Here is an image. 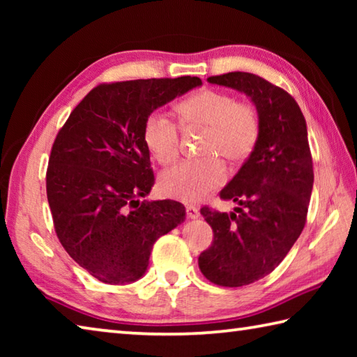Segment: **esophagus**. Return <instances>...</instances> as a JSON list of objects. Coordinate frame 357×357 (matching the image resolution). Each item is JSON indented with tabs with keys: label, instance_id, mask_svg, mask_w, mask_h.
<instances>
[{
	"label": "esophagus",
	"instance_id": "esophagus-1",
	"mask_svg": "<svg viewBox=\"0 0 357 357\" xmlns=\"http://www.w3.org/2000/svg\"><path fill=\"white\" fill-rule=\"evenodd\" d=\"M185 214H187V219H198V217H200V211L193 206H187Z\"/></svg>",
	"mask_w": 357,
	"mask_h": 357
}]
</instances>
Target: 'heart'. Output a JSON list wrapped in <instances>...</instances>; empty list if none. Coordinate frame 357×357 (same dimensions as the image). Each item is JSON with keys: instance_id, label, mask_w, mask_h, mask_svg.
<instances>
[{"instance_id": "1", "label": "heart", "mask_w": 357, "mask_h": 357, "mask_svg": "<svg viewBox=\"0 0 357 357\" xmlns=\"http://www.w3.org/2000/svg\"><path fill=\"white\" fill-rule=\"evenodd\" d=\"M176 112L187 128L206 129L202 154L204 159L184 160L165 172L160 178L162 195L183 203H200L227 179L223 162L238 164L245 160L257 146L259 118L255 108L238 102L233 96L203 89L181 102ZM143 140L151 155L168 165L179 154V129L172 118L155 112L149 114L143 129Z\"/></svg>"}]
</instances>
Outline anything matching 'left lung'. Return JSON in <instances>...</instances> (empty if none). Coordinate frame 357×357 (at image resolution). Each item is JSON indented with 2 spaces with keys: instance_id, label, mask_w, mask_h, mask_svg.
Masks as SVG:
<instances>
[{
  "instance_id": "1",
  "label": "left lung",
  "mask_w": 357,
  "mask_h": 357,
  "mask_svg": "<svg viewBox=\"0 0 357 357\" xmlns=\"http://www.w3.org/2000/svg\"><path fill=\"white\" fill-rule=\"evenodd\" d=\"M209 83L245 94L257 108V146L220 198L233 213L202 209L214 241L198 257L203 275L220 287H244L282 263L305 225L313 189L307 124L291 96L249 72H228Z\"/></svg>"
}]
</instances>
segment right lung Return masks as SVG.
I'll return each instance as SVG.
<instances>
[{
    "label": "right lung",
    "instance_id": "1",
    "mask_svg": "<svg viewBox=\"0 0 357 357\" xmlns=\"http://www.w3.org/2000/svg\"><path fill=\"white\" fill-rule=\"evenodd\" d=\"M202 84L198 77L99 84L58 132L47 170L53 223L70 258L98 280L140 279L155 241L184 222L181 203L142 200L154 185L143 129L154 110Z\"/></svg>",
    "mask_w": 357,
    "mask_h": 357
}]
</instances>
